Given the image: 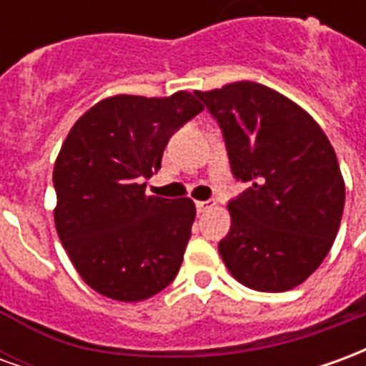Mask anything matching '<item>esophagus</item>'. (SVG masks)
<instances>
[{
	"label": "esophagus",
	"mask_w": 366,
	"mask_h": 366,
	"mask_svg": "<svg viewBox=\"0 0 366 366\" xmlns=\"http://www.w3.org/2000/svg\"><path fill=\"white\" fill-rule=\"evenodd\" d=\"M215 206V199H206V202H196V209L198 214H204L207 209H212Z\"/></svg>",
	"instance_id": "1"
}]
</instances>
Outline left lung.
<instances>
[{"mask_svg": "<svg viewBox=\"0 0 366 366\" xmlns=\"http://www.w3.org/2000/svg\"><path fill=\"white\" fill-rule=\"evenodd\" d=\"M222 129L231 172L249 184L229 199L225 267L253 290L284 292L312 274L337 235L345 184L322 127L262 84L196 92Z\"/></svg>", "mask_w": 366, "mask_h": 366, "instance_id": "left-lung-1", "label": "left lung"}]
</instances>
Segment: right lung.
Wrapping results in <instances>:
<instances>
[{
    "instance_id": "right-lung-1",
    "label": "right lung",
    "mask_w": 366,
    "mask_h": 366,
    "mask_svg": "<svg viewBox=\"0 0 366 366\" xmlns=\"http://www.w3.org/2000/svg\"><path fill=\"white\" fill-rule=\"evenodd\" d=\"M196 94L113 96L84 113L54 162V225L84 282L107 298L141 302L182 264L196 206L147 196L170 137L204 105Z\"/></svg>"
}]
</instances>
